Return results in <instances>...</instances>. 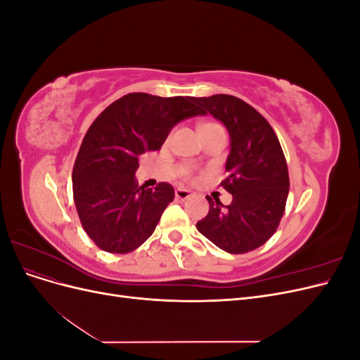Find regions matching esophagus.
<instances>
[{"label": "esophagus", "instance_id": "1", "mask_svg": "<svg viewBox=\"0 0 360 360\" xmlns=\"http://www.w3.org/2000/svg\"><path fill=\"white\" fill-rule=\"evenodd\" d=\"M192 195V192L191 191H188V189H184V188H177L176 189V198L177 200H186V198H189Z\"/></svg>", "mask_w": 360, "mask_h": 360}]
</instances>
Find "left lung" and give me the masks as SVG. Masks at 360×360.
Returning <instances> with one entry per match:
<instances>
[{"label": "left lung", "mask_w": 360, "mask_h": 360, "mask_svg": "<svg viewBox=\"0 0 360 360\" xmlns=\"http://www.w3.org/2000/svg\"><path fill=\"white\" fill-rule=\"evenodd\" d=\"M195 102L230 132L221 186L233 195L230 205L205 197L210 210L197 230L225 252H250L275 234L285 212L290 177L284 151L267 120L238 97L214 94Z\"/></svg>", "instance_id": "1"}]
</instances>
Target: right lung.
Returning a JSON list of instances; mask_svg holds the SVG:
<instances>
[{
  "label": "right lung",
  "mask_w": 360,
  "mask_h": 360,
  "mask_svg": "<svg viewBox=\"0 0 360 360\" xmlns=\"http://www.w3.org/2000/svg\"><path fill=\"white\" fill-rule=\"evenodd\" d=\"M205 114L195 97L129 93L112 102L86 130L72 180L79 221L97 248L129 254L153 234L174 188L138 186V156L159 150L184 118Z\"/></svg>",
  "instance_id": "obj_1"
}]
</instances>
